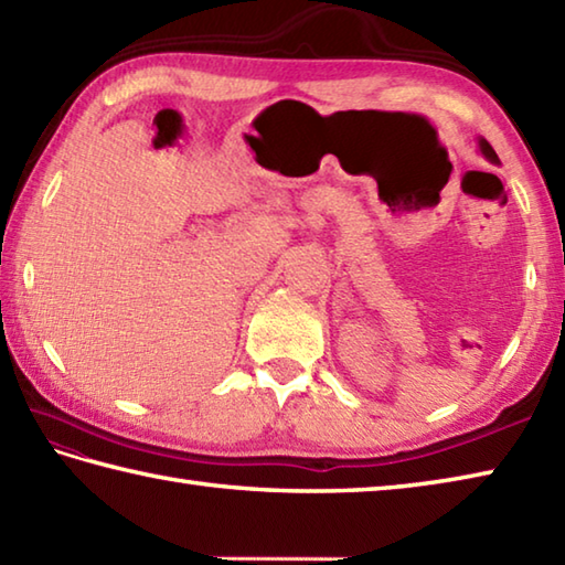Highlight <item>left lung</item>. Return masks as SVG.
I'll return each instance as SVG.
<instances>
[{
	"label": "left lung",
	"mask_w": 565,
	"mask_h": 565,
	"mask_svg": "<svg viewBox=\"0 0 565 565\" xmlns=\"http://www.w3.org/2000/svg\"><path fill=\"white\" fill-rule=\"evenodd\" d=\"M478 143H480V151H482V157H484V159H488V161H492V163H497V161H500V159H497V153H494V149L490 147V143H488V141H484V139H480Z\"/></svg>",
	"instance_id": "1"
}]
</instances>
